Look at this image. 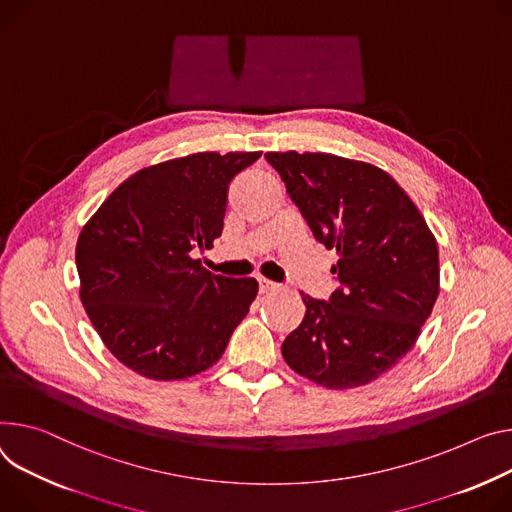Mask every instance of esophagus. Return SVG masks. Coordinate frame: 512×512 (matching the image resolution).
<instances>
[{
  "instance_id": "obj_1",
  "label": "esophagus",
  "mask_w": 512,
  "mask_h": 512,
  "mask_svg": "<svg viewBox=\"0 0 512 512\" xmlns=\"http://www.w3.org/2000/svg\"><path fill=\"white\" fill-rule=\"evenodd\" d=\"M275 288H277V284H275V282H271V280H265V277H259V292H261V294L273 292Z\"/></svg>"
}]
</instances>
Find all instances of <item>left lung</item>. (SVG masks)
<instances>
[{"label":"left lung","mask_w":512,"mask_h":512,"mask_svg":"<svg viewBox=\"0 0 512 512\" xmlns=\"http://www.w3.org/2000/svg\"><path fill=\"white\" fill-rule=\"evenodd\" d=\"M312 235L339 255V288L302 294L304 320L282 355L310 382L378 380L416 343L439 296V249L423 214L380 167L329 153H265Z\"/></svg>","instance_id":"left-lung-1"}]
</instances>
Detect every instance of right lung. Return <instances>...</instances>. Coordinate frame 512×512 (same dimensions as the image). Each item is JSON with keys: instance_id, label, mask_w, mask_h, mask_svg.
<instances>
[{"instance_id": "1", "label": "right lung", "mask_w": 512, "mask_h": 512, "mask_svg": "<svg viewBox=\"0 0 512 512\" xmlns=\"http://www.w3.org/2000/svg\"><path fill=\"white\" fill-rule=\"evenodd\" d=\"M261 153H196L122 181L81 228L79 298L108 351L138 376L183 380L212 367L259 284L214 275L194 249L222 235L228 185Z\"/></svg>"}]
</instances>
